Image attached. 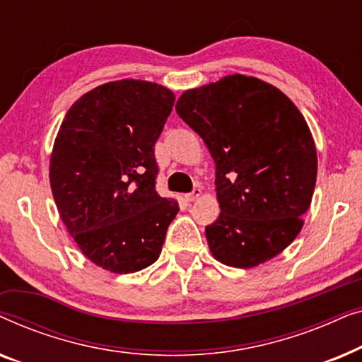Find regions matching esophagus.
Instances as JSON below:
<instances>
[{
	"instance_id": "esophagus-1",
	"label": "esophagus",
	"mask_w": 362,
	"mask_h": 362,
	"mask_svg": "<svg viewBox=\"0 0 362 362\" xmlns=\"http://www.w3.org/2000/svg\"><path fill=\"white\" fill-rule=\"evenodd\" d=\"M201 194H202L201 187H194V189H192V192H189V194L185 196V199H186L187 202H192V201H196L197 197H199Z\"/></svg>"
}]
</instances>
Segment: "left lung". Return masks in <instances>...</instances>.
Segmentation results:
<instances>
[{
    "mask_svg": "<svg viewBox=\"0 0 362 362\" xmlns=\"http://www.w3.org/2000/svg\"><path fill=\"white\" fill-rule=\"evenodd\" d=\"M176 112L216 163L221 214L206 227L212 257L252 269L300 234L318 156L308 123L280 88L232 74L182 92Z\"/></svg>",
    "mask_w": 362,
    "mask_h": 362,
    "instance_id": "1",
    "label": "left lung"
}]
</instances>
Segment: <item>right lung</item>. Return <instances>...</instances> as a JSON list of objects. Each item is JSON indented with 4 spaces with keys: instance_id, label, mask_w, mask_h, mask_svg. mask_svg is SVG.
Masks as SVG:
<instances>
[{
    "instance_id": "1",
    "label": "right lung",
    "mask_w": 362,
    "mask_h": 362,
    "mask_svg": "<svg viewBox=\"0 0 362 362\" xmlns=\"http://www.w3.org/2000/svg\"><path fill=\"white\" fill-rule=\"evenodd\" d=\"M175 93L123 78L72 103L54 140L49 181L59 216L92 264L113 274L150 267L177 211L155 189V143Z\"/></svg>"
}]
</instances>
